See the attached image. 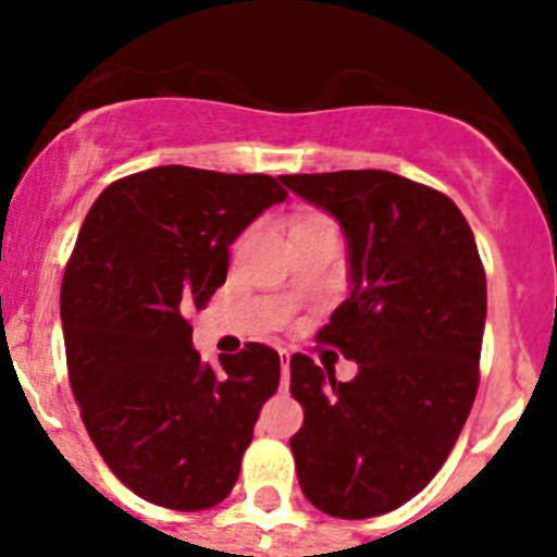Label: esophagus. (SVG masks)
<instances>
[{
    "label": "esophagus",
    "instance_id": "obj_1",
    "mask_svg": "<svg viewBox=\"0 0 557 557\" xmlns=\"http://www.w3.org/2000/svg\"><path fill=\"white\" fill-rule=\"evenodd\" d=\"M289 385V354L282 351V387L287 391Z\"/></svg>",
    "mask_w": 557,
    "mask_h": 557
}]
</instances>
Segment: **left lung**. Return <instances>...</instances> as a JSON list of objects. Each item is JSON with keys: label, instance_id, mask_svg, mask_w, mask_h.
I'll return each instance as SVG.
<instances>
[{"label": "left lung", "instance_id": "obj_1", "mask_svg": "<svg viewBox=\"0 0 557 557\" xmlns=\"http://www.w3.org/2000/svg\"><path fill=\"white\" fill-rule=\"evenodd\" d=\"M278 181L346 234L351 295L318 339L357 362L337 382L307 354L289 359L298 482L337 519L391 513L426 488L474 405L488 312L474 234L446 195L396 172Z\"/></svg>", "mask_w": 557, "mask_h": 557}]
</instances>
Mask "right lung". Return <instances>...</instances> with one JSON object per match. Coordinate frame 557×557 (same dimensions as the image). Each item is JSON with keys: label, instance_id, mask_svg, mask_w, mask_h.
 <instances>
[{"label": "right lung", "instance_id": "add662e5", "mask_svg": "<svg viewBox=\"0 0 557 557\" xmlns=\"http://www.w3.org/2000/svg\"><path fill=\"white\" fill-rule=\"evenodd\" d=\"M284 198L270 175L170 164L113 181L83 220L61 287L69 382L108 469L152 505L223 502L278 387L273 348L209 366L186 314L225 284L228 245Z\"/></svg>", "mask_w": 557, "mask_h": 557}]
</instances>
